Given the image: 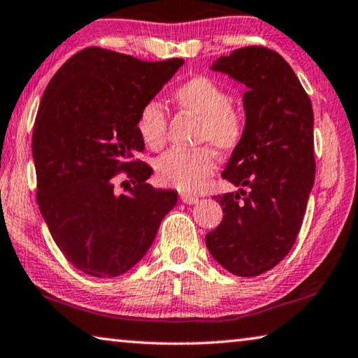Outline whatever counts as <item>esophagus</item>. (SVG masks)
<instances>
[{
  "instance_id": "obj_1",
  "label": "esophagus",
  "mask_w": 358,
  "mask_h": 358,
  "mask_svg": "<svg viewBox=\"0 0 358 358\" xmlns=\"http://www.w3.org/2000/svg\"><path fill=\"white\" fill-rule=\"evenodd\" d=\"M180 199L183 201L185 203H189V206H192V203H197L199 202V197L197 196H192V194H181Z\"/></svg>"
}]
</instances>
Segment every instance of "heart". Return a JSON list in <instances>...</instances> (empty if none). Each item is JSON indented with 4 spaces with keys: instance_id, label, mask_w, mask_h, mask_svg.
Listing matches in <instances>:
<instances>
[{
    "instance_id": "obj_1",
    "label": "heart",
    "mask_w": 358,
    "mask_h": 358,
    "mask_svg": "<svg viewBox=\"0 0 358 358\" xmlns=\"http://www.w3.org/2000/svg\"><path fill=\"white\" fill-rule=\"evenodd\" d=\"M173 100L181 110L201 119L199 140L210 141L218 150H232L243 135V116L229 105L231 97L223 86L208 76H194L177 87ZM137 130L152 150L166 141L167 115L159 101H148L140 110ZM215 156L207 148L192 151L170 150L159 157L156 172L164 185L192 192L215 172Z\"/></svg>"
}]
</instances>
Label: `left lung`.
Wrapping results in <instances>:
<instances>
[{"instance_id":"8db88e82","label":"left lung","mask_w":358,"mask_h":358,"mask_svg":"<svg viewBox=\"0 0 358 358\" xmlns=\"http://www.w3.org/2000/svg\"><path fill=\"white\" fill-rule=\"evenodd\" d=\"M210 70L247 92L243 135L221 173L241 188L215 196L224 215L206 245L231 274L255 277L287 257L301 229L315 178L314 113L292 66L268 48L236 49Z\"/></svg>"}]
</instances>
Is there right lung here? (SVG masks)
<instances>
[{"label":"right lung","instance_id":"1","mask_svg":"<svg viewBox=\"0 0 358 358\" xmlns=\"http://www.w3.org/2000/svg\"><path fill=\"white\" fill-rule=\"evenodd\" d=\"M183 64L87 48L44 90L31 140L38 206L60 252L89 275L108 279L132 269L177 203V191L152 188L146 183L152 169L130 159L145 148L140 110ZM121 169L131 178L127 193L114 186Z\"/></svg>","mask_w":358,"mask_h":358}]
</instances>
